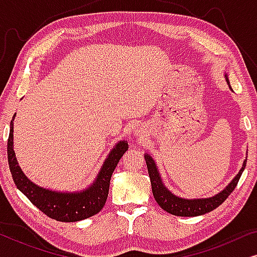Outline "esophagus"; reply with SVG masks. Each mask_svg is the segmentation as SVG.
Here are the masks:
<instances>
[{"label":"esophagus","mask_w":257,"mask_h":257,"mask_svg":"<svg viewBox=\"0 0 257 257\" xmlns=\"http://www.w3.org/2000/svg\"><path fill=\"white\" fill-rule=\"evenodd\" d=\"M137 132H138V131H137Z\"/></svg>","instance_id":"obj_1"}]
</instances>
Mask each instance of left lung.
I'll list each match as a JSON object with an SVG mask.
<instances>
[{"mask_svg":"<svg viewBox=\"0 0 257 257\" xmlns=\"http://www.w3.org/2000/svg\"><path fill=\"white\" fill-rule=\"evenodd\" d=\"M224 78L229 86V89L233 91L230 86L229 79L228 76L224 73ZM145 160L147 165V170H149L150 179H151V185H152V192L153 196L156 199L161 208L166 210L167 213L173 214L177 216H199L203 215V214L209 213L217 208L228 196L230 195V193L234 191L236 187L238 180H240L242 173H243L245 164H247V158H245L243 164H242L241 170L238 171V173L235 175V178L224 187L222 191L217 193V194L210 196V198H201V199H185L181 196L175 195L174 193H172L168 189L161 179V175L158 171L156 161L153 160V158L150 156L149 153H145Z\"/></svg>","mask_w":257,"mask_h":257,"instance_id":"left-lung-1","label":"left lung"}]
</instances>
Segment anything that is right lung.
<instances>
[{
  "label": "right lung",
  "mask_w": 257,
  "mask_h": 257,
  "mask_svg": "<svg viewBox=\"0 0 257 257\" xmlns=\"http://www.w3.org/2000/svg\"><path fill=\"white\" fill-rule=\"evenodd\" d=\"M16 113L10 121L8 138L9 168L13 180L17 188L30 200L31 203L42 210L45 215L62 222H76L99 213L106 202L112 173L117 167L120 158L128 150L126 140H120L110 151L103 163L100 171L89 187L77 192H58L41 187L28 179L17 163L14 151V120Z\"/></svg>",
  "instance_id": "right-lung-1"
}]
</instances>
